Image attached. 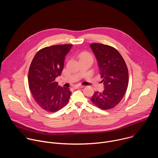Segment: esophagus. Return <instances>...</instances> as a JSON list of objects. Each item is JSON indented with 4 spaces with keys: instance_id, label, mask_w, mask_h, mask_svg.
Returning <instances> with one entry per match:
<instances>
[{
    "instance_id": "obj_1",
    "label": "esophagus",
    "mask_w": 158,
    "mask_h": 158,
    "mask_svg": "<svg viewBox=\"0 0 158 158\" xmlns=\"http://www.w3.org/2000/svg\"><path fill=\"white\" fill-rule=\"evenodd\" d=\"M84 86L83 85H74V89H78V88H82Z\"/></svg>"
}]
</instances>
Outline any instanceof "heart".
<instances>
[{"instance_id":"1","label":"heart","mask_w":158,"mask_h":158,"mask_svg":"<svg viewBox=\"0 0 158 158\" xmlns=\"http://www.w3.org/2000/svg\"><path fill=\"white\" fill-rule=\"evenodd\" d=\"M78 57H79L80 61L82 60H90L93 61V59L92 55L85 51L79 53L78 54Z\"/></svg>"}]
</instances>
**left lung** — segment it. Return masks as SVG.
Returning a JSON list of instances; mask_svg holds the SVG:
<instances>
[{"instance_id":"8db88e82","label":"left lung","mask_w":158,"mask_h":158,"mask_svg":"<svg viewBox=\"0 0 158 158\" xmlns=\"http://www.w3.org/2000/svg\"><path fill=\"white\" fill-rule=\"evenodd\" d=\"M98 60L102 92L96 91L91 102L98 107L107 110L116 106L123 98L129 82L128 69L120 53L114 48L102 44L90 45Z\"/></svg>"}]
</instances>
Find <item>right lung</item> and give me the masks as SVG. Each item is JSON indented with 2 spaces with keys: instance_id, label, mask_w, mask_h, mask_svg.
Here are the masks:
<instances>
[{
  "instance_id": "obj_1",
  "label": "right lung",
  "mask_w": 158,
  "mask_h": 158,
  "mask_svg": "<svg viewBox=\"0 0 158 158\" xmlns=\"http://www.w3.org/2000/svg\"><path fill=\"white\" fill-rule=\"evenodd\" d=\"M73 45H56L44 48L35 55L28 74L29 89L37 104L44 110L54 112L68 102L71 92L56 82L64 68L65 57Z\"/></svg>"
}]
</instances>
